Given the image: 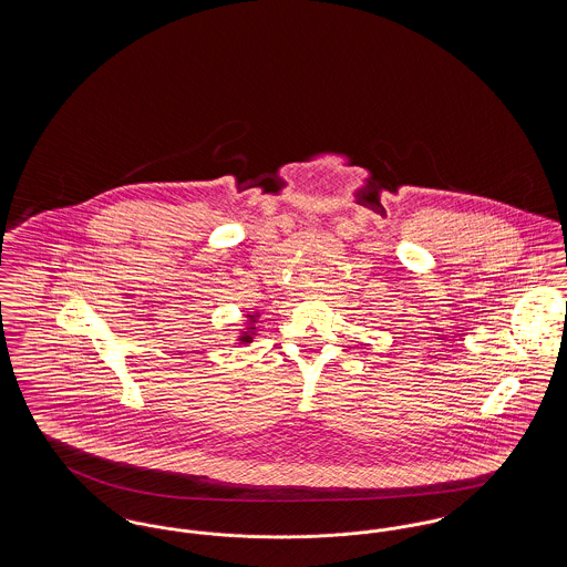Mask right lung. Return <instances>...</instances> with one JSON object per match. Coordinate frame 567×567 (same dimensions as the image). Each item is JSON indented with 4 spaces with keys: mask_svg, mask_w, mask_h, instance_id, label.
Instances as JSON below:
<instances>
[{
    "mask_svg": "<svg viewBox=\"0 0 567 567\" xmlns=\"http://www.w3.org/2000/svg\"><path fill=\"white\" fill-rule=\"evenodd\" d=\"M248 317H250V315H248ZM250 319H252V317H250ZM248 329H250V331H252V329H255V327H252V324H250V327H248ZM250 340H252V333H248V331H246V333H244V336H240V342H244V344H246V342H250Z\"/></svg>",
    "mask_w": 567,
    "mask_h": 567,
    "instance_id": "obj_1",
    "label": "right lung"
}]
</instances>
